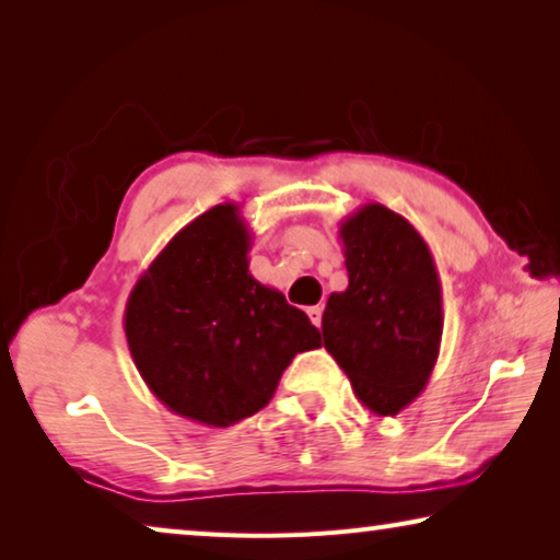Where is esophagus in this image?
I'll list each match as a JSON object with an SVG mask.
<instances>
[{
	"instance_id": "1",
	"label": "esophagus",
	"mask_w": 560,
	"mask_h": 560,
	"mask_svg": "<svg viewBox=\"0 0 560 560\" xmlns=\"http://www.w3.org/2000/svg\"><path fill=\"white\" fill-rule=\"evenodd\" d=\"M320 316H324V306H311L308 308V318H311V324H314V326H320Z\"/></svg>"
}]
</instances>
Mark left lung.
I'll use <instances>...</instances> for the list:
<instances>
[{
    "instance_id": "left-lung-1",
    "label": "left lung",
    "mask_w": 560,
    "mask_h": 560,
    "mask_svg": "<svg viewBox=\"0 0 560 560\" xmlns=\"http://www.w3.org/2000/svg\"><path fill=\"white\" fill-rule=\"evenodd\" d=\"M338 236L348 289L328 296L324 346L368 410L397 415L424 390L440 355L438 269L420 232L377 202L346 217Z\"/></svg>"
}]
</instances>
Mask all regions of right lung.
Returning a JSON list of instances; mask_svg holds the SVG:
<instances>
[{"label":"right lung","mask_w":560,"mask_h":560,"mask_svg":"<svg viewBox=\"0 0 560 560\" xmlns=\"http://www.w3.org/2000/svg\"><path fill=\"white\" fill-rule=\"evenodd\" d=\"M252 232L226 202L167 242L132 287L122 326L140 377L187 420L230 428L273 397L318 328L249 273Z\"/></svg>","instance_id":"1"}]
</instances>
